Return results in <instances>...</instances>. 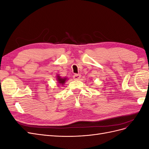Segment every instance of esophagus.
Instances as JSON below:
<instances>
[{
  "label": "esophagus",
  "instance_id": "1",
  "mask_svg": "<svg viewBox=\"0 0 149 149\" xmlns=\"http://www.w3.org/2000/svg\"><path fill=\"white\" fill-rule=\"evenodd\" d=\"M81 78V74H75L73 75V79L74 80H78Z\"/></svg>",
  "mask_w": 149,
  "mask_h": 149
}]
</instances>
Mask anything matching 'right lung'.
Returning <instances> with one entry per match:
<instances>
[{
	"label": "right lung",
	"instance_id": "right-lung-1",
	"mask_svg": "<svg viewBox=\"0 0 149 149\" xmlns=\"http://www.w3.org/2000/svg\"><path fill=\"white\" fill-rule=\"evenodd\" d=\"M66 79H67L66 78H61L59 75L56 76V80L58 81V83H60V84L63 85L65 83Z\"/></svg>",
	"mask_w": 149,
	"mask_h": 149
}]
</instances>
